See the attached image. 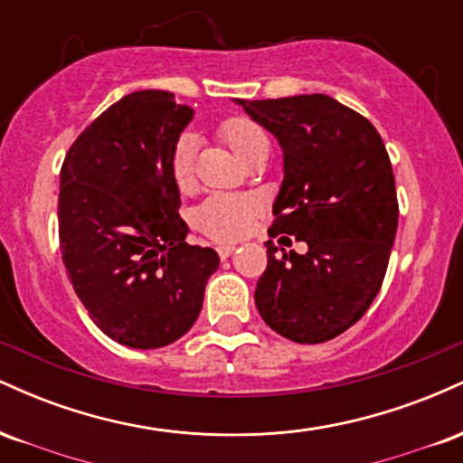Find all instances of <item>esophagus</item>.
Instances as JSON below:
<instances>
[{
	"label": "esophagus",
	"mask_w": 463,
	"mask_h": 463,
	"mask_svg": "<svg viewBox=\"0 0 463 463\" xmlns=\"http://www.w3.org/2000/svg\"><path fill=\"white\" fill-rule=\"evenodd\" d=\"M232 252H235V246H217V254H220V259H228Z\"/></svg>",
	"instance_id": "1"
}]
</instances>
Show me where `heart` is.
<instances>
[{
  "label": "heart",
  "instance_id": "heart-1",
  "mask_svg": "<svg viewBox=\"0 0 463 463\" xmlns=\"http://www.w3.org/2000/svg\"><path fill=\"white\" fill-rule=\"evenodd\" d=\"M220 137L228 146L235 150L239 158H246L250 152L261 143H268L265 132L259 128L254 121L246 117H231L220 126ZM194 158H195V143L191 135H183L176 141L172 152V178L178 187H189L194 180ZM257 215V204L246 195H231V194H215L209 195L198 209L194 211V224L200 228L204 235L217 241H232L246 235L250 224Z\"/></svg>",
  "mask_w": 463,
  "mask_h": 463
}]
</instances>
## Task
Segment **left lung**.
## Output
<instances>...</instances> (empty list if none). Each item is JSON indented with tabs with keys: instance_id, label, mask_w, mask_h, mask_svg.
I'll list each match as a JSON object with an SVG mask.
<instances>
[{
	"instance_id": "obj_1",
	"label": "left lung",
	"mask_w": 463,
	"mask_h": 463,
	"mask_svg": "<svg viewBox=\"0 0 463 463\" xmlns=\"http://www.w3.org/2000/svg\"><path fill=\"white\" fill-rule=\"evenodd\" d=\"M237 104L283 147L269 237L309 246L276 257L272 239L265 243L257 309L291 342H328L368 311L394 246L398 200L383 139L364 115L322 93Z\"/></svg>"
}]
</instances>
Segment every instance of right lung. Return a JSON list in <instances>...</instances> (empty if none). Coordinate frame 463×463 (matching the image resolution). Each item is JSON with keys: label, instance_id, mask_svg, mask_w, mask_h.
<instances>
[{"label": "right lung", "instance_id": "1", "mask_svg": "<svg viewBox=\"0 0 463 463\" xmlns=\"http://www.w3.org/2000/svg\"><path fill=\"white\" fill-rule=\"evenodd\" d=\"M194 109L169 91H135L106 109L69 147L61 169L62 263L91 320L130 348L176 342L198 320L220 268L189 246L169 161Z\"/></svg>", "mask_w": 463, "mask_h": 463}]
</instances>
